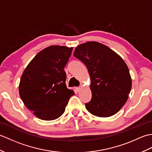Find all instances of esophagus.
Masks as SVG:
<instances>
[{"mask_svg":"<svg viewBox=\"0 0 152 152\" xmlns=\"http://www.w3.org/2000/svg\"><path fill=\"white\" fill-rule=\"evenodd\" d=\"M81 88H80V87H77V88H75V89H76V92H80V91H81Z\"/></svg>","mask_w":152,"mask_h":152,"instance_id":"34e87169","label":"esophagus"}]
</instances>
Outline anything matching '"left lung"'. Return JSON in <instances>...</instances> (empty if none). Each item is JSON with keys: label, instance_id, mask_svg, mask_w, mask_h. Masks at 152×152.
I'll return each mask as SVG.
<instances>
[{"label": "left lung", "instance_id": "8db88e82", "mask_svg": "<svg viewBox=\"0 0 152 152\" xmlns=\"http://www.w3.org/2000/svg\"><path fill=\"white\" fill-rule=\"evenodd\" d=\"M74 56L85 64L91 78L92 98L86 109L98 117L115 114L127 101L132 86L125 61L110 48L93 41L77 46Z\"/></svg>", "mask_w": 152, "mask_h": 152}]
</instances>
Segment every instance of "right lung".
Segmentation results:
<instances>
[{
  "mask_svg": "<svg viewBox=\"0 0 152 152\" xmlns=\"http://www.w3.org/2000/svg\"><path fill=\"white\" fill-rule=\"evenodd\" d=\"M73 48L51 46L36 55L25 69L19 93L26 107L43 120H53L62 115L72 90L66 88L64 66Z\"/></svg>",
  "mask_w": 152,
  "mask_h": 152,
  "instance_id": "1",
  "label": "right lung"
}]
</instances>
